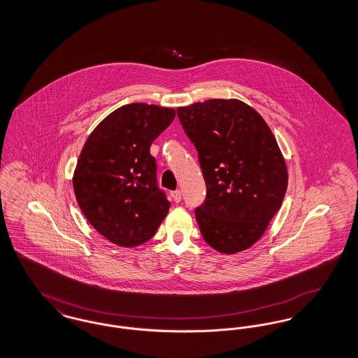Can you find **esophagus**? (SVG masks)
<instances>
[{
    "label": "esophagus",
    "instance_id": "esophagus-1",
    "mask_svg": "<svg viewBox=\"0 0 358 358\" xmlns=\"http://www.w3.org/2000/svg\"><path fill=\"white\" fill-rule=\"evenodd\" d=\"M181 197H182L181 190H173V192H171V199H173L174 203H180V201H181Z\"/></svg>",
    "mask_w": 358,
    "mask_h": 358
}]
</instances>
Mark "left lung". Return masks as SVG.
I'll use <instances>...</instances> for the list:
<instances>
[{
  "label": "left lung",
  "mask_w": 358,
  "mask_h": 358,
  "mask_svg": "<svg viewBox=\"0 0 358 358\" xmlns=\"http://www.w3.org/2000/svg\"><path fill=\"white\" fill-rule=\"evenodd\" d=\"M199 153L206 196L194 210L205 241L222 254L250 248L282 206L287 168L268 124L238 99L178 107Z\"/></svg>",
  "instance_id": "left-lung-1"
}]
</instances>
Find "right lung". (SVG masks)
Wrapping results in <instances>:
<instances>
[{
    "label": "right lung",
    "instance_id": "add662e5",
    "mask_svg": "<svg viewBox=\"0 0 358 358\" xmlns=\"http://www.w3.org/2000/svg\"><path fill=\"white\" fill-rule=\"evenodd\" d=\"M174 117L173 108L124 104L85 141L73 192L85 219L117 245L136 247L153 238L169 212L150 146Z\"/></svg>",
    "mask_w": 358,
    "mask_h": 358
}]
</instances>
